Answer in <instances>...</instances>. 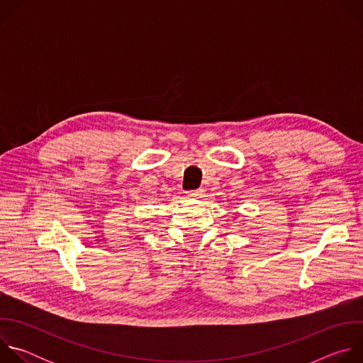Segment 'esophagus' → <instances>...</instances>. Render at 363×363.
Wrapping results in <instances>:
<instances>
[{
    "mask_svg": "<svg viewBox=\"0 0 363 363\" xmlns=\"http://www.w3.org/2000/svg\"><path fill=\"white\" fill-rule=\"evenodd\" d=\"M188 198H194V199H199L203 196V189H195V191H189L186 192Z\"/></svg>",
    "mask_w": 363,
    "mask_h": 363,
    "instance_id": "34e87169",
    "label": "esophagus"
}]
</instances>
